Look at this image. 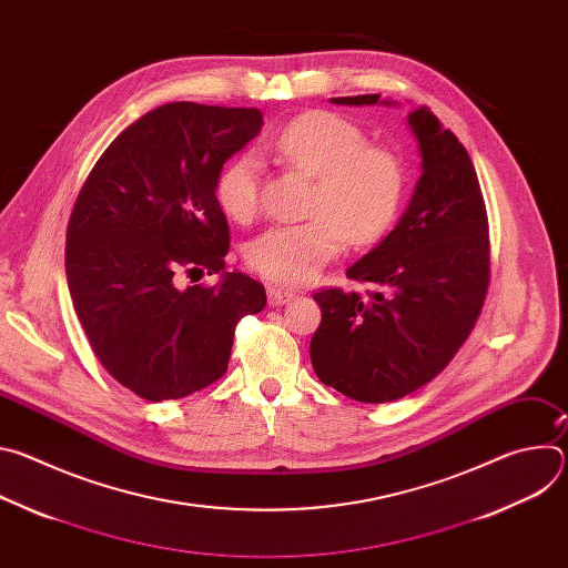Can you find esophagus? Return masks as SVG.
I'll return each mask as SVG.
<instances>
[{
	"label": "esophagus",
	"instance_id": "34e87169",
	"mask_svg": "<svg viewBox=\"0 0 568 568\" xmlns=\"http://www.w3.org/2000/svg\"><path fill=\"white\" fill-rule=\"evenodd\" d=\"M267 298H270V305H285L294 298V294L278 287H267Z\"/></svg>",
	"mask_w": 568,
	"mask_h": 568
}]
</instances>
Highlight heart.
Segmentation results:
<instances>
[{
  "label": "heart",
  "mask_w": 568,
  "mask_h": 568,
  "mask_svg": "<svg viewBox=\"0 0 568 568\" xmlns=\"http://www.w3.org/2000/svg\"><path fill=\"white\" fill-rule=\"evenodd\" d=\"M285 166L312 175L303 224L272 226L247 245L254 272L278 285H305L331 263L348 240L371 245L397 217L404 195L402 159L366 143V132L326 110L292 119L274 139ZM261 180L252 154L231 159L215 180V200L235 222H250L258 211Z\"/></svg>",
  "instance_id": "b5f03b06"
}]
</instances>
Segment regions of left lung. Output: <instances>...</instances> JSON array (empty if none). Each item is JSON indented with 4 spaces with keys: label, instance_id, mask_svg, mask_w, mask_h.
<instances>
[{
    "label": "left lung",
    "instance_id": "obj_1",
    "mask_svg": "<svg viewBox=\"0 0 568 568\" xmlns=\"http://www.w3.org/2000/svg\"><path fill=\"white\" fill-rule=\"evenodd\" d=\"M337 105H395L379 94ZM423 175L395 229L346 276L375 285L368 298L339 287L314 301L316 377L357 402H393L432 382L469 337L490 285L488 213L471 159L429 108L407 116Z\"/></svg>",
    "mask_w": 568,
    "mask_h": 568
}]
</instances>
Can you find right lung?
I'll use <instances>...</instances> for the list:
<instances>
[{
    "label": "right lung",
    "mask_w": 568,
    "mask_h": 568,
    "mask_svg": "<svg viewBox=\"0 0 568 568\" xmlns=\"http://www.w3.org/2000/svg\"><path fill=\"white\" fill-rule=\"evenodd\" d=\"M263 128L256 108L161 105L101 154L67 226V283L92 351L143 399H180L226 373L235 326L265 287L224 272L229 224L215 200L224 161ZM222 273L213 288L179 274Z\"/></svg>",
    "instance_id": "right-lung-1"
}]
</instances>
